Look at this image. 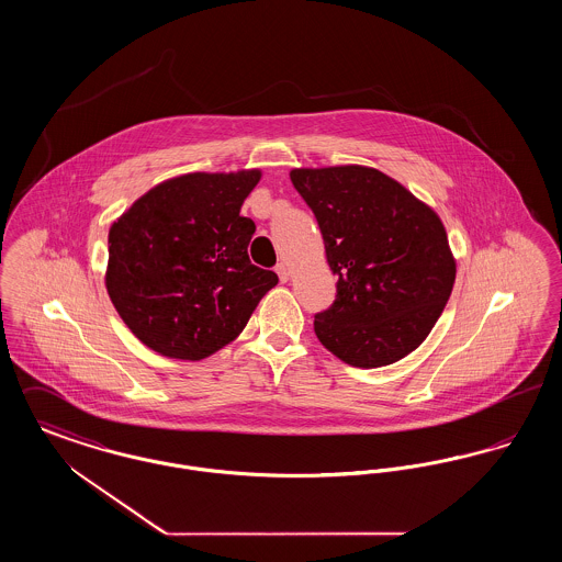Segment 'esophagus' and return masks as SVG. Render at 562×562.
Here are the masks:
<instances>
[{"instance_id":"1","label":"esophagus","mask_w":562,"mask_h":562,"mask_svg":"<svg viewBox=\"0 0 562 562\" xmlns=\"http://www.w3.org/2000/svg\"><path fill=\"white\" fill-rule=\"evenodd\" d=\"M276 273H278V278H280V282H289V276H291V268L282 261V263H278L276 266Z\"/></svg>"}]
</instances>
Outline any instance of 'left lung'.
Returning a JSON list of instances; mask_svg holds the SVG:
<instances>
[{"label":"left lung","mask_w":562,"mask_h":562,"mask_svg":"<svg viewBox=\"0 0 562 562\" xmlns=\"http://www.w3.org/2000/svg\"><path fill=\"white\" fill-rule=\"evenodd\" d=\"M294 189L318 221L337 294L314 321L322 346L358 369L419 348L454 284L438 214L367 166L294 168Z\"/></svg>","instance_id":"1"}]
</instances>
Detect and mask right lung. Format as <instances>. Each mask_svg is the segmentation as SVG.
<instances>
[{"label": "right lung", "instance_id": "obj_1", "mask_svg": "<svg viewBox=\"0 0 562 562\" xmlns=\"http://www.w3.org/2000/svg\"><path fill=\"white\" fill-rule=\"evenodd\" d=\"M259 170L193 172L149 189L109 229L108 293L161 356L202 360L232 344L278 276L248 259L241 216Z\"/></svg>", "mask_w": 562, "mask_h": 562}]
</instances>
